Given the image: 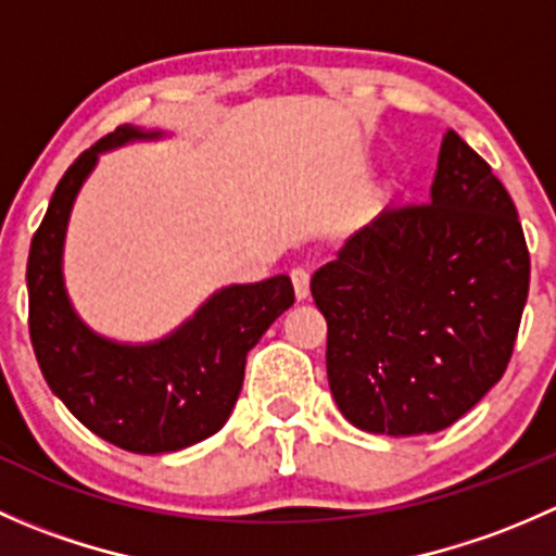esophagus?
I'll return each mask as SVG.
<instances>
[{
    "instance_id": "1",
    "label": "esophagus",
    "mask_w": 556,
    "mask_h": 556,
    "mask_svg": "<svg viewBox=\"0 0 556 556\" xmlns=\"http://www.w3.org/2000/svg\"><path fill=\"white\" fill-rule=\"evenodd\" d=\"M290 279H293V288H295V299L304 301L309 299V271L301 266H295L293 271H290Z\"/></svg>"
}]
</instances>
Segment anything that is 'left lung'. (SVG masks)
I'll return each instance as SVG.
<instances>
[{
    "label": "left lung",
    "mask_w": 556,
    "mask_h": 556,
    "mask_svg": "<svg viewBox=\"0 0 556 556\" xmlns=\"http://www.w3.org/2000/svg\"><path fill=\"white\" fill-rule=\"evenodd\" d=\"M527 290L517 206L450 128L428 204L384 210L312 277L336 406L366 433L450 428L501 382Z\"/></svg>",
    "instance_id": "left-lung-1"
}]
</instances>
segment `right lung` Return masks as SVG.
Returning <instances> with one entry per match:
<instances>
[{"mask_svg": "<svg viewBox=\"0 0 556 556\" xmlns=\"http://www.w3.org/2000/svg\"><path fill=\"white\" fill-rule=\"evenodd\" d=\"M164 131L121 126L66 169L26 266L29 333L42 377L91 433L126 452H179L215 435L242 392L247 352L295 301L288 274L215 290L164 339L131 344L97 333L72 306L64 242L77 193L99 155Z\"/></svg>", "mask_w": 556, "mask_h": 556, "instance_id": "add662e5", "label": "right lung"}]
</instances>
